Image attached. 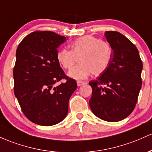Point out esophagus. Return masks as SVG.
<instances>
[{
    "instance_id": "esophagus-1",
    "label": "esophagus",
    "mask_w": 152,
    "mask_h": 152,
    "mask_svg": "<svg viewBox=\"0 0 152 152\" xmlns=\"http://www.w3.org/2000/svg\"><path fill=\"white\" fill-rule=\"evenodd\" d=\"M84 84V82H83V81H77V85L78 86H82V85Z\"/></svg>"
}]
</instances>
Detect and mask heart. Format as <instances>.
Returning <instances> with one entry per match:
<instances>
[{
	"label": "heart",
	"mask_w": 152,
	"mask_h": 152,
	"mask_svg": "<svg viewBox=\"0 0 152 152\" xmlns=\"http://www.w3.org/2000/svg\"><path fill=\"white\" fill-rule=\"evenodd\" d=\"M71 48V50L65 48L60 50L57 59L65 69H71L79 59V64L68 72V76L74 79H84L91 73L99 76L105 72L111 63L113 51L110 45L93 36L75 39Z\"/></svg>",
	"instance_id": "heart-1"
}]
</instances>
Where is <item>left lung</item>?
Wrapping results in <instances>:
<instances>
[{
  "mask_svg": "<svg viewBox=\"0 0 152 152\" xmlns=\"http://www.w3.org/2000/svg\"><path fill=\"white\" fill-rule=\"evenodd\" d=\"M105 37L113 50L109 67L96 80L89 106L96 117L108 122H118L134 110L142 85L143 63L136 47L118 31H106Z\"/></svg>",
  "mask_w": 152,
  "mask_h": 152,
  "instance_id": "obj_1",
  "label": "left lung"
}]
</instances>
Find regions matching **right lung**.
<instances>
[{
  "label": "right lung",
  "instance_id": "obj_1",
  "mask_svg": "<svg viewBox=\"0 0 152 152\" xmlns=\"http://www.w3.org/2000/svg\"><path fill=\"white\" fill-rule=\"evenodd\" d=\"M66 37L53 31H34L23 39L16 53L14 94L25 116L35 124L50 126L68 114V101L77 88L57 59ZM66 78L65 83H56Z\"/></svg>",
  "mask_w": 152,
  "mask_h": 152
}]
</instances>
